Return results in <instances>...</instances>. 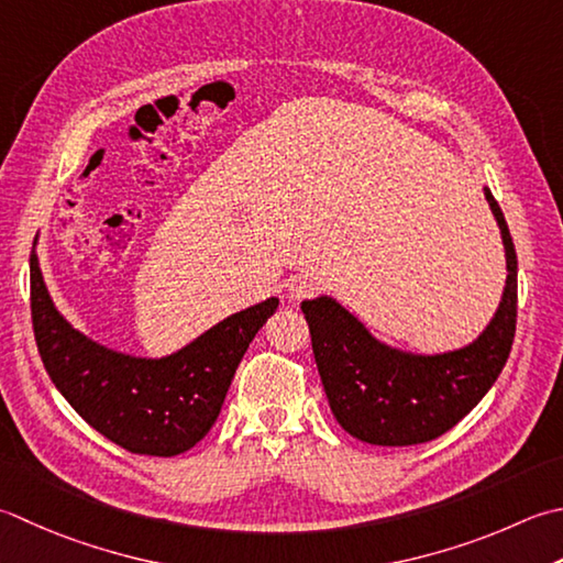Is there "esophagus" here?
<instances>
[{"label": "esophagus", "mask_w": 563, "mask_h": 563, "mask_svg": "<svg viewBox=\"0 0 563 563\" xmlns=\"http://www.w3.org/2000/svg\"><path fill=\"white\" fill-rule=\"evenodd\" d=\"M288 295L292 300H305V297L314 295V283L307 275H295L288 280Z\"/></svg>", "instance_id": "34e87169"}]
</instances>
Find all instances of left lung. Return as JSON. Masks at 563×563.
Wrapping results in <instances>:
<instances>
[{"label":"left lung","instance_id":"left-lung-1","mask_svg":"<svg viewBox=\"0 0 563 563\" xmlns=\"http://www.w3.org/2000/svg\"><path fill=\"white\" fill-rule=\"evenodd\" d=\"M486 192L505 246V290L483 334L446 354H410L380 344L332 297L302 302L329 407L351 437L376 446L424 444L449 432L498 380L517 324V253L500 205Z\"/></svg>","mask_w":563,"mask_h":563}]
</instances>
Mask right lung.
<instances>
[{"label": "right lung", "mask_w": 563, "mask_h": 563, "mask_svg": "<svg viewBox=\"0 0 563 563\" xmlns=\"http://www.w3.org/2000/svg\"><path fill=\"white\" fill-rule=\"evenodd\" d=\"M275 310L278 297H268L163 358L119 354L65 322L31 251V322L43 366L73 410L131 454L178 456L200 442L249 344Z\"/></svg>", "instance_id": "right-lung-1"}]
</instances>
